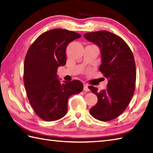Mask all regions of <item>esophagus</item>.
<instances>
[{"label": "esophagus", "mask_w": 153, "mask_h": 153, "mask_svg": "<svg viewBox=\"0 0 153 153\" xmlns=\"http://www.w3.org/2000/svg\"><path fill=\"white\" fill-rule=\"evenodd\" d=\"M83 90L85 91H89V85H87V83H84L83 84Z\"/></svg>", "instance_id": "obj_1"}]
</instances>
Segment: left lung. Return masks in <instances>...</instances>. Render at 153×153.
<instances>
[{"mask_svg": "<svg viewBox=\"0 0 153 153\" xmlns=\"http://www.w3.org/2000/svg\"><path fill=\"white\" fill-rule=\"evenodd\" d=\"M84 37L100 48L102 64L99 70L108 79L106 90L99 91L97 87H89L98 97L97 105L89 112L100 121H110L122 114L134 95L136 81L134 54L128 44L111 32H90Z\"/></svg>", "mask_w": 153, "mask_h": 153, "instance_id": "left-lung-1", "label": "left lung"}]
</instances>
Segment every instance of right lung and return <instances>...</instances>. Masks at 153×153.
<instances>
[{
  "mask_svg": "<svg viewBox=\"0 0 153 153\" xmlns=\"http://www.w3.org/2000/svg\"><path fill=\"white\" fill-rule=\"evenodd\" d=\"M81 37L76 32L54 29L39 35L25 55L24 83L27 97L35 114L45 121L64 117L68 98L83 89L77 79L60 83L56 73L58 68L66 63L68 44Z\"/></svg>",
  "mask_w": 153,
  "mask_h": 153,
  "instance_id": "add662e5",
  "label": "right lung"
}]
</instances>
